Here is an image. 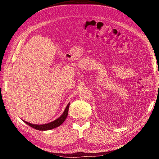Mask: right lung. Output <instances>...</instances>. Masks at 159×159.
Here are the masks:
<instances>
[{"mask_svg": "<svg viewBox=\"0 0 159 159\" xmlns=\"http://www.w3.org/2000/svg\"><path fill=\"white\" fill-rule=\"evenodd\" d=\"M69 107V104L67 105L66 108L65 109V110H64V111L62 114V115H61L60 118H58L57 119H56L55 120H54V121H52V122L47 123V124L36 125V124H32V123H29L28 122L25 121V120H24V122L26 123V124L29 125V126H31V127L36 129V130H51V129L55 128L58 127V126H60V125H61V123H62L64 120H65V119L67 117V116H68Z\"/></svg>", "mask_w": 159, "mask_h": 159, "instance_id": "obj_1", "label": "right lung"}]
</instances>
